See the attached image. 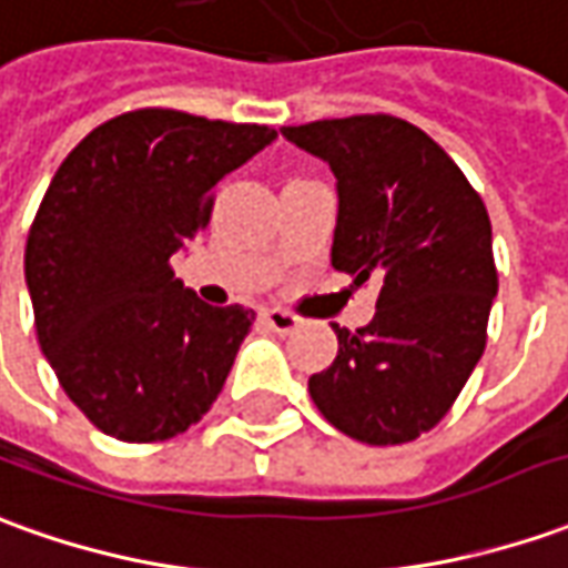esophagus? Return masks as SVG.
Returning a JSON list of instances; mask_svg holds the SVG:
<instances>
[{"mask_svg": "<svg viewBox=\"0 0 568 568\" xmlns=\"http://www.w3.org/2000/svg\"><path fill=\"white\" fill-rule=\"evenodd\" d=\"M264 320H267V326L273 333H292V329H298L301 320L295 314H288L283 307H270L264 311Z\"/></svg>", "mask_w": 568, "mask_h": 568, "instance_id": "esophagus-1", "label": "esophagus"}]
</instances>
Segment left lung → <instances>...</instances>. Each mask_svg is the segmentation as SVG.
<instances>
[{"label":"left lung","instance_id":"obj_1","mask_svg":"<svg viewBox=\"0 0 568 568\" xmlns=\"http://www.w3.org/2000/svg\"><path fill=\"white\" fill-rule=\"evenodd\" d=\"M280 133L335 173L333 267L379 283L376 316L357 333L335 326L333 366L307 382L316 410L364 445L414 442L485 351L497 295L485 202L435 139L392 114Z\"/></svg>","mask_w":568,"mask_h":568}]
</instances>
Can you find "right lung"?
Here are the masks:
<instances>
[{"label":"right lung","mask_w":568,"mask_h":568,"mask_svg":"<svg viewBox=\"0 0 568 568\" xmlns=\"http://www.w3.org/2000/svg\"><path fill=\"white\" fill-rule=\"evenodd\" d=\"M276 139L171 108L95 126L52 176L27 235L37 338L95 429L164 442L199 423L254 311L211 307L171 257L211 220V192Z\"/></svg>","instance_id":"1"}]
</instances>
